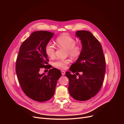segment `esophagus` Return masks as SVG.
I'll use <instances>...</instances> for the list:
<instances>
[{"label":"esophagus","instance_id":"obj_1","mask_svg":"<svg viewBox=\"0 0 124 124\" xmlns=\"http://www.w3.org/2000/svg\"><path fill=\"white\" fill-rule=\"evenodd\" d=\"M61 73H62V75L63 76H64V75H65V72H64V70H61Z\"/></svg>","mask_w":124,"mask_h":124}]
</instances>
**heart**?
Instances as JSON below:
<instances>
[{
  "label": "heart",
  "mask_w": 124,
  "mask_h": 124,
  "mask_svg": "<svg viewBox=\"0 0 124 124\" xmlns=\"http://www.w3.org/2000/svg\"><path fill=\"white\" fill-rule=\"evenodd\" d=\"M56 43L60 48L67 50V54L74 58L78 57L82 51V48L79 45H76V41L73 37L69 35H62L57 38L56 40ZM45 51L46 55L51 58L55 56V48L51 42L48 43L46 46ZM70 61L69 59L59 60L54 62V65L57 68L62 69H65L67 66L69 64Z\"/></svg>",
  "instance_id": "b5f03b06"
}]
</instances>
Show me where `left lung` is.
Wrapping results in <instances>:
<instances>
[{"mask_svg": "<svg viewBox=\"0 0 124 124\" xmlns=\"http://www.w3.org/2000/svg\"><path fill=\"white\" fill-rule=\"evenodd\" d=\"M76 34L81 41L82 51L70 70L79 76L69 72L65 75L69 79L70 95L77 101H84L100 91L105 73V60L100 43L90 32L79 30Z\"/></svg>", "mask_w": 124, "mask_h": 124, "instance_id": "1", "label": "left lung"}]
</instances>
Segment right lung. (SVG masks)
I'll list each match as a JSON object with an SVG mask.
<instances>
[{"mask_svg":"<svg viewBox=\"0 0 124 124\" xmlns=\"http://www.w3.org/2000/svg\"><path fill=\"white\" fill-rule=\"evenodd\" d=\"M54 35L46 31L33 32L22 44L16 58V72L22 90L37 101H46L54 96L61 76L60 70L54 68L47 75L39 73L42 68H50L45 48Z\"/></svg>","mask_w":124,"mask_h":124,"instance_id":"1","label":"right lung"}]
</instances>
